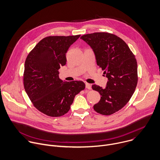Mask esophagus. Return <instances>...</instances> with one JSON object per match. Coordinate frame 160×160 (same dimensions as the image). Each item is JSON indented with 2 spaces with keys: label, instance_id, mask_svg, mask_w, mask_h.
<instances>
[{
  "label": "esophagus",
  "instance_id": "esophagus-1",
  "mask_svg": "<svg viewBox=\"0 0 160 160\" xmlns=\"http://www.w3.org/2000/svg\"><path fill=\"white\" fill-rule=\"evenodd\" d=\"M85 84H86V89H91V85L90 84L86 82Z\"/></svg>",
  "mask_w": 160,
  "mask_h": 160
}]
</instances>
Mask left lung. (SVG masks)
Wrapping results in <instances>:
<instances>
[{
    "label": "left lung",
    "instance_id": "left-lung-1",
    "mask_svg": "<svg viewBox=\"0 0 160 160\" xmlns=\"http://www.w3.org/2000/svg\"><path fill=\"white\" fill-rule=\"evenodd\" d=\"M81 39L92 48L97 65L108 79L104 89L92 86L101 95L93 108L98 113L110 115L128 103L135 91L138 81L136 58L127 43L112 33L98 32L84 35Z\"/></svg>",
    "mask_w": 160,
    "mask_h": 160
}]
</instances>
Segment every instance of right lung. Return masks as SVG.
I'll return each mask as SVG.
<instances>
[{
    "mask_svg": "<svg viewBox=\"0 0 160 160\" xmlns=\"http://www.w3.org/2000/svg\"><path fill=\"white\" fill-rule=\"evenodd\" d=\"M80 36L45 37L26 58L24 89L33 106L48 116L57 117L67 113L75 96L85 88L81 81H62L58 77V69L67 62V51Z\"/></svg>",
    "mask_w": 160,
    "mask_h": 160,
    "instance_id": "right-lung-1",
    "label": "right lung"
}]
</instances>
